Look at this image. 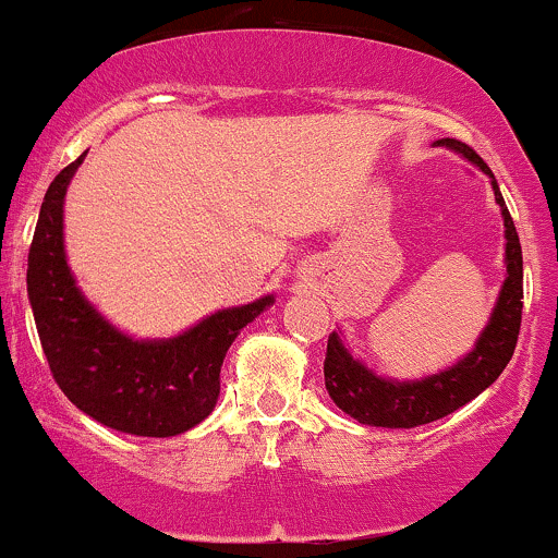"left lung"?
<instances>
[{
  "mask_svg": "<svg viewBox=\"0 0 558 558\" xmlns=\"http://www.w3.org/2000/svg\"><path fill=\"white\" fill-rule=\"evenodd\" d=\"M436 145L452 147L454 153H460L462 158H468L483 173L492 177L494 197L501 207V218H505L507 278L499 291V299H496L492 319L483 327L473 351L454 366L432 374V377L411 381L377 377L372 368H366L359 359H353L338 332L330 335L325 355V387L340 411L366 426L413 428L454 413L499 379V374L505 372L509 359H512L517 335H520L522 246L514 231L512 215H509L505 197L499 192V184H496L492 169L483 163V158L473 147L452 137L436 140Z\"/></svg>",
  "mask_w": 558,
  "mask_h": 558,
  "instance_id": "1",
  "label": "left lung"
}]
</instances>
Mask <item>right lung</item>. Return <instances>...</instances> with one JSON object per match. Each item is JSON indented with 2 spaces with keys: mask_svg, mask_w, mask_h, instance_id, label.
<instances>
[{
  "mask_svg": "<svg viewBox=\"0 0 558 558\" xmlns=\"http://www.w3.org/2000/svg\"><path fill=\"white\" fill-rule=\"evenodd\" d=\"M75 163L46 190L28 252V299L59 389L98 424L134 436H177L213 413L220 366L236 335L272 304L223 308L177 338L134 340L93 308L64 254V194Z\"/></svg>",
  "mask_w": 558,
  "mask_h": 558,
  "instance_id": "1",
  "label": "right lung"
}]
</instances>
